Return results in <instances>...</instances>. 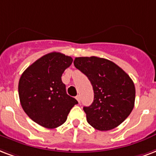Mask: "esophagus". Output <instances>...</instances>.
Here are the masks:
<instances>
[{
  "mask_svg": "<svg viewBox=\"0 0 156 156\" xmlns=\"http://www.w3.org/2000/svg\"><path fill=\"white\" fill-rule=\"evenodd\" d=\"M76 100L80 103V95H77L76 97Z\"/></svg>",
  "mask_w": 156,
  "mask_h": 156,
  "instance_id": "obj_1",
  "label": "esophagus"
}]
</instances>
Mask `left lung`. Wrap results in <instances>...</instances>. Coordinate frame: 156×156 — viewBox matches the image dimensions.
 Wrapping results in <instances>:
<instances>
[{
	"label": "left lung",
	"mask_w": 156,
	"mask_h": 156,
	"mask_svg": "<svg viewBox=\"0 0 156 156\" xmlns=\"http://www.w3.org/2000/svg\"><path fill=\"white\" fill-rule=\"evenodd\" d=\"M75 67L91 82L94 99L84 107L87 121L100 131L117 127L130 115L135 102V86L129 76L108 59L79 57Z\"/></svg>",
	"instance_id": "1"
}]
</instances>
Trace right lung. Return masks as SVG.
<instances>
[{
  "label": "right lung",
  "mask_w": 156,
  "mask_h": 156,
  "mask_svg": "<svg viewBox=\"0 0 156 156\" xmlns=\"http://www.w3.org/2000/svg\"><path fill=\"white\" fill-rule=\"evenodd\" d=\"M72 57L52 52L29 66L19 82L23 109L34 122L47 129H55L67 120L78 102L66 92L62 75L72 63Z\"/></svg>",
  "instance_id": "1"
}]
</instances>
